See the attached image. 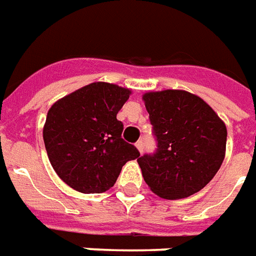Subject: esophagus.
I'll use <instances>...</instances> for the list:
<instances>
[{"instance_id": "1", "label": "esophagus", "mask_w": 256, "mask_h": 256, "mask_svg": "<svg viewBox=\"0 0 256 256\" xmlns=\"http://www.w3.org/2000/svg\"><path fill=\"white\" fill-rule=\"evenodd\" d=\"M136 147H138V150L140 151V152H143V151H144V142L138 140L136 142Z\"/></svg>"}]
</instances>
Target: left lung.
<instances>
[{
	"instance_id": "obj_1",
	"label": "left lung",
	"mask_w": 256,
	"mask_h": 256,
	"mask_svg": "<svg viewBox=\"0 0 256 256\" xmlns=\"http://www.w3.org/2000/svg\"><path fill=\"white\" fill-rule=\"evenodd\" d=\"M156 148L138 156L144 182L165 199L194 195L216 176L225 156L226 126L199 96L182 90L143 95Z\"/></svg>"
}]
</instances>
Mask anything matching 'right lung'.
Segmentation results:
<instances>
[{"label":"right lung","instance_id":"add662e5","mask_svg":"<svg viewBox=\"0 0 256 256\" xmlns=\"http://www.w3.org/2000/svg\"><path fill=\"white\" fill-rule=\"evenodd\" d=\"M130 91L109 83H91L50 108L44 128L52 166L69 187L102 194L114 186L121 168L140 156L122 139L117 113Z\"/></svg>","mask_w":256,"mask_h":256}]
</instances>
